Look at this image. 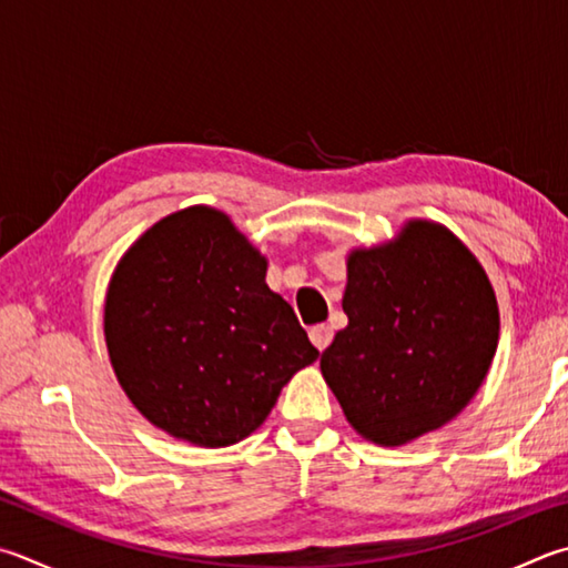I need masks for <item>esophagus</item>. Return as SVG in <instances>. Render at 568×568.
Masks as SVG:
<instances>
[{"instance_id": "34e87169", "label": "esophagus", "mask_w": 568, "mask_h": 568, "mask_svg": "<svg viewBox=\"0 0 568 568\" xmlns=\"http://www.w3.org/2000/svg\"><path fill=\"white\" fill-rule=\"evenodd\" d=\"M311 343L323 353V349L333 343V327L329 325H315L311 327Z\"/></svg>"}]
</instances>
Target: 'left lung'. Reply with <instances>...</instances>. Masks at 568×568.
<instances>
[{"mask_svg":"<svg viewBox=\"0 0 568 568\" xmlns=\"http://www.w3.org/2000/svg\"><path fill=\"white\" fill-rule=\"evenodd\" d=\"M347 327L320 369L359 437L402 447L469 405L499 343V305L481 263L435 221L347 253Z\"/></svg>","mask_w":568,"mask_h":568,"instance_id":"8db88e82","label":"left lung"}]
</instances>
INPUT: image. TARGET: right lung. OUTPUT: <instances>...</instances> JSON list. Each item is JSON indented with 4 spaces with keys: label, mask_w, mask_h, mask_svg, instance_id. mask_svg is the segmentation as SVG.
Here are the masks:
<instances>
[{
    "label": "right lung",
    "mask_w": 568,
    "mask_h": 568,
    "mask_svg": "<svg viewBox=\"0 0 568 568\" xmlns=\"http://www.w3.org/2000/svg\"><path fill=\"white\" fill-rule=\"evenodd\" d=\"M265 273V255L209 205L166 215L121 255L106 287V349L153 427L195 447H231L315 363Z\"/></svg>",
    "instance_id": "right-lung-1"
}]
</instances>
